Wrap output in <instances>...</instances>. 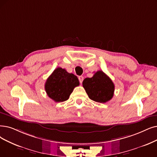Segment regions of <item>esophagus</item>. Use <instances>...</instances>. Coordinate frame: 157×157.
I'll use <instances>...</instances> for the list:
<instances>
[{
  "mask_svg": "<svg viewBox=\"0 0 157 157\" xmlns=\"http://www.w3.org/2000/svg\"><path fill=\"white\" fill-rule=\"evenodd\" d=\"M78 80H79L80 83L82 84V81H83V80H84V77H83L82 76H79V77H78Z\"/></svg>",
  "mask_w": 157,
  "mask_h": 157,
  "instance_id": "34e87169",
  "label": "esophagus"
}]
</instances>
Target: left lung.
<instances>
[{"mask_svg":"<svg viewBox=\"0 0 157 157\" xmlns=\"http://www.w3.org/2000/svg\"><path fill=\"white\" fill-rule=\"evenodd\" d=\"M82 86L89 98L100 103H105L113 97L115 85L102 71H98L91 78H86Z\"/></svg>","mask_w":157,"mask_h":157,"instance_id":"left-lung-1","label":"left lung"}]
</instances>
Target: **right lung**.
<instances>
[{
    "label": "right lung",
    "instance_id": "1",
    "mask_svg": "<svg viewBox=\"0 0 157 157\" xmlns=\"http://www.w3.org/2000/svg\"><path fill=\"white\" fill-rule=\"evenodd\" d=\"M79 86L77 76L66 71L64 69L57 67L48 78L45 90L48 97L55 102L67 100L75 87Z\"/></svg>",
    "mask_w": 157,
    "mask_h": 157
}]
</instances>
